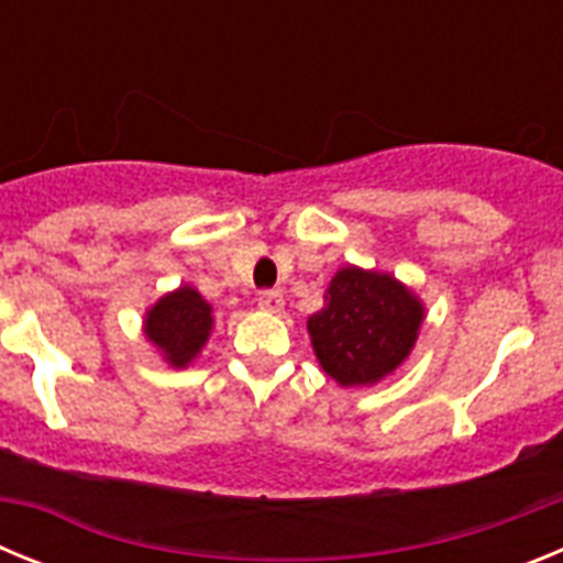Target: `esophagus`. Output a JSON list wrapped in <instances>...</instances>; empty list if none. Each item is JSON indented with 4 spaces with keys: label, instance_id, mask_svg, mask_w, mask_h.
I'll return each mask as SVG.
<instances>
[{
    "label": "esophagus",
    "instance_id": "1",
    "mask_svg": "<svg viewBox=\"0 0 563 563\" xmlns=\"http://www.w3.org/2000/svg\"><path fill=\"white\" fill-rule=\"evenodd\" d=\"M258 307H262V310L278 312L285 307V296H282V290H262L258 292Z\"/></svg>",
    "mask_w": 563,
    "mask_h": 563
}]
</instances>
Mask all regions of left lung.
<instances>
[{
    "instance_id": "obj_1",
    "label": "left lung",
    "mask_w": 563,
    "mask_h": 563,
    "mask_svg": "<svg viewBox=\"0 0 563 563\" xmlns=\"http://www.w3.org/2000/svg\"><path fill=\"white\" fill-rule=\"evenodd\" d=\"M422 305L386 273L343 267L327 287V307L307 330L318 363L341 386H372L395 372L417 341Z\"/></svg>"
}]
</instances>
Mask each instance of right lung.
Here are the masks:
<instances>
[{
    "instance_id": "add662e5",
    "label": "right lung",
    "mask_w": 563,
    "mask_h": 563,
    "mask_svg": "<svg viewBox=\"0 0 563 563\" xmlns=\"http://www.w3.org/2000/svg\"><path fill=\"white\" fill-rule=\"evenodd\" d=\"M211 324V307L206 298L194 287H180L148 310L146 335L154 346H161L172 366H186L208 341Z\"/></svg>"
}]
</instances>
